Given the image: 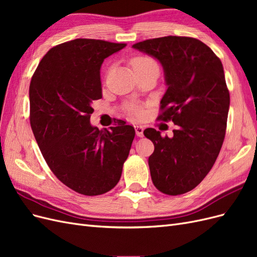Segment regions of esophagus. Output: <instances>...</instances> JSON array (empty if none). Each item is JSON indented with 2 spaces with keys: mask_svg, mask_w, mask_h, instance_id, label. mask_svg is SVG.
Returning <instances> with one entry per match:
<instances>
[{
  "mask_svg": "<svg viewBox=\"0 0 257 257\" xmlns=\"http://www.w3.org/2000/svg\"><path fill=\"white\" fill-rule=\"evenodd\" d=\"M135 132H136V135L138 137L144 136V127L142 125H135Z\"/></svg>",
  "mask_w": 257,
  "mask_h": 257,
  "instance_id": "esophagus-1",
  "label": "esophagus"
}]
</instances>
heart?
<instances>
[{
	"instance_id": "1",
	"label": "heart",
	"mask_w": 257,
	"mask_h": 257,
	"mask_svg": "<svg viewBox=\"0 0 257 257\" xmlns=\"http://www.w3.org/2000/svg\"><path fill=\"white\" fill-rule=\"evenodd\" d=\"M131 63H132V65H133L134 71H138V69L149 67V66H157L158 67L157 62H155L152 58L147 57V56L135 57L133 60H132ZM130 112L132 115H134V116H141L143 113L141 108L137 106L130 107Z\"/></svg>"
}]
</instances>
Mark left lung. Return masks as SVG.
Wrapping results in <instances>:
<instances>
[{
    "label": "left lung",
    "instance_id": "left-lung-1",
    "mask_svg": "<svg viewBox=\"0 0 257 257\" xmlns=\"http://www.w3.org/2000/svg\"><path fill=\"white\" fill-rule=\"evenodd\" d=\"M160 61L167 90L159 120H172L174 136L146 128L154 145L149 168L155 188L181 195L204 180L222 148L229 109V92L221 60L196 38L165 36L133 45Z\"/></svg>",
    "mask_w": 257,
    "mask_h": 257
}]
</instances>
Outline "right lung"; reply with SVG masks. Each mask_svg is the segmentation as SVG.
<instances>
[{"label":"right lung","mask_w":257,"mask_h":257,"mask_svg":"<svg viewBox=\"0 0 257 257\" xmlns=\"http://www.w3.org/2000/svg\"><path fill=\"white\" fill-rule=\"evenodd\" d=\"M126 44L77 38L51 48L30 83V123L51 172L87 196L119 182L135 130L118 120L109 130L90 123L93 100L102 98L100 66Z\"/></svg>","instance_id":"add662e5"}]
</instances>
